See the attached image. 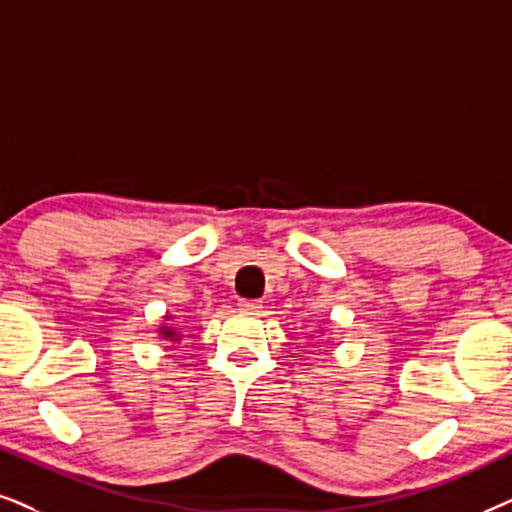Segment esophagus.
Returning a JSON list of instances; mask_svg holds the SVG:
<instances>
[{
    "mask_svg": "<svg viewBox=\"0 0 512 512\" xmlns=\"http://www.w3.org/2000/svg\"><path fill=\"white\" fill-rule=\"evenodd\" d=\"M238 309L245 313H257L262 309V302H257V299H241V302H238Z\"/></svg>",
    "mask_w": 512,
    "mask_h": 512,
    "instance_id": "1",
    "label": "esophagus"
}]
</instances>
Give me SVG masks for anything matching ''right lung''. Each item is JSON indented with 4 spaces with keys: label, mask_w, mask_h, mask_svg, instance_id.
<instances>
[{
    "label": "right lung",
    "mask_w": 512,
    "mask_h": 512,
    "mask_svg": "<svg viewBox=\"0 0 512 512\" xmlns=\"http://www.w3.org/2000/svg\"><path fill=\"white\" fill-rule=\"evenodd\" d=\"M170 316H166V320H168ZM161 337L163 339H170V342H177V339H180V335H177V330L175 327H168V325H161Z\"/></svg>",
    "instance_id": "right-lung-1"
}]
</instances>
